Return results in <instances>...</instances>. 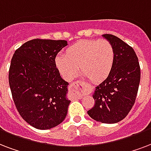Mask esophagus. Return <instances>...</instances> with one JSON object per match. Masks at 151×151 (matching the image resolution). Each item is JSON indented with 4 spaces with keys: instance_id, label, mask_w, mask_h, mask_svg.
I'll use <instances>...</instances> for the list:
<instances>
[{
    "instance_id": "34e87169",
    "label": "esophagus",
    "mask_w": 151,
    "mask_h": 151,
    "mask_svg": "<svg viewBox=\"0 0 151 151\" xmlns=\"http://www.w3.org/2000/svg\"><path fill=\"white\" fill-rule=\"evenodd\" d=\"M71 87L72 88H78L79 90L81 91V95H87L88 93V89H84L83 87L85 86V83H84L82 81H76L74 82L70 85Z\"/></svg>"
}]
</instances>
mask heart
Segmentation results:
<instances>
[{
    "instance_id": "b5f03b06",
    "label": "heart",
    "mask_w": 151,
    "mask_h": 151,
    "mask_svg": "<svg viewBox=\"0 0 151 151\" xmlns=\"http://www.w3.org/2000/svg\"><path fill=\"white\" fill-rule=\"evenodd\" d=\"M115 50L106 40H82L58 55L56 65L62 75L70 81L81 73L92 81H99L108 77L113 67Z\"/></svg>"
}]
</instances>
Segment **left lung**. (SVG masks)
I'll return each instance as SVG.
<instances>
[{"label":"left lung","instance_id":"8db88e82","mask_svg":"<svg viewBox=\"0 0 151 151\" xmlns=\"http://www.w3.org/2000/svg\"><path fill=\"white\" fill-rule=\"evenodd\" d=\"M103 37L115 50L113 67L105 80L96 87L94 106L88 111L94 120L104 124L121 121L131 111L136 99L140 82V66L132 47L113 35Z\"/></svg>","mask_w":151,"mask_h":151}]
</instances>
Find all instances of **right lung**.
Here are the masks:
<instances>
[{
  "mask_svg": "<svg viewBox=\"0 0 151 151\" xmlns=\"http://www.w3.org/2000/svg\"><path fill=\"white\" fill-rule=\"evenodd\" d=\"M66 45L65 40L35 39L19 47L12 58L9 82L12 99L22 118L37 129L55 127L67 115L69 84L55 63Z\"/></svg>",
  "mask_w": 151,
  "mask_h": 151,
  "instance_id": "1",
  "label": "right lung"
}]
</instances>
